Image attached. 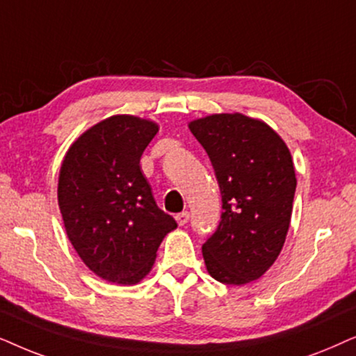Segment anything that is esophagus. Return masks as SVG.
I'll use <instances>...</instances> for the list:
<instances>
[{
  "mask_svg": "<svg viewBox=\"0 0 356 356\" xmlns=\"http://www.w3.org/2000/svg\"><path fill=\"white\" fill-rule=\"evenodd\" d=\"M175 220H177L179 226H184V225H187L188 220H191V213H188V211H182V213H179V215L175 216Z\"/></svg>",
  "mask_w": 356,
  "mask_h": 356,
  "instance_id": "1",
  "label": "esophagus"
}]
</instances>
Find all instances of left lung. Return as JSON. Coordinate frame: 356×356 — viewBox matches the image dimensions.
<instances>
[{
  "mask_svg": "<svg viewBox=\"0 0 356 356\" xmlns=\"http://www.w3.org/2000/svg\"><path fill=\"white\" fill-rule=\"evenodd\" d=\"M221 192L216 231L202 245L208 273L226 285L257 280L285 244L296 192L290 149L267 123L241 113L191 122Z\"/></svg>",
  "mask_w": 356,
  "mask_h": 356,
  "instance_id": "left-lung-1",
  "label": "left lung"
}]
</instances>
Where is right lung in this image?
I'll use <instances>...</instances> for the list:
<instances>
[{"mask_svg": "<svg viewBox=\"0 0 356 356\" xmlns=\"http://www.w3.org/2000/svg\"><path fill=\"white\" fill-rule=\"evenodd\" d=\"M158 125L131 115L106 118L71 145L60 169L66 234L94 273L134 285L153 267L177 222L156 205L140 159Z\"/></svg>", "mask_w": 356, "mask_h": 356, "instance_id": "add662e5", "label": "right lung"}]
</instances>
